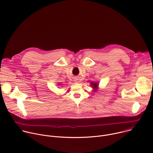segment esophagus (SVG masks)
Listing matches in <instances>:
<instances>
[{"label": "esophagus", "mask_w": 153, "mask_h": 153, "mask_svg": "<svg viewBox=\"0 0 153 153\" xmlns=\"http://www.w3.org/2000/svg\"><path fill=\"white\" fill-rule=\"evenodd\" d=\"M74 81H75V82H76V83H77V82H78V81H77V79H76V80H74Z\"/></svg>", "instance_id": "1"}]
</instances>
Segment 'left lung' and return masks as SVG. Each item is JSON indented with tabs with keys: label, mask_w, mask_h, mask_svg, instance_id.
<instances>
[{
	"label": "left lung",
	"mask_w": 153,
	"mask_h": 153,
	"mask_svg": "<svg viewBox=\"0 0 153 153\" xmlns=\"http://www.w3.org/2000/svg\"><path fill=\"white\" fill-rule=\"evenodd\" d=\"M90 83H91L90 85L91 86V87L93 88L94 91V92L98 90V88H99V83L95 82H91Z\"/></svg>",
	"instance_id": "8db88e82"
}]
</instances>
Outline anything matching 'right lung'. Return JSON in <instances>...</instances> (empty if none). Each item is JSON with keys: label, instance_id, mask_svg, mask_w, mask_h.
Returning a JSON list of instances; mask_svg holds the SVG:
<instances>
[{"label": "right lung", "instance_id": "obj_1", "mask_svg": "<svg viewBox=\"0 0 153 153\" xmlns=\"http://www.w3.org/2000/svg\"><path fill=\"white\" fill-rule=\"evenodd\" d=\"M59 85H60V84H59Z\"/></svg>", "mask_w": 153, "mask_h": 153}]
</instances>
